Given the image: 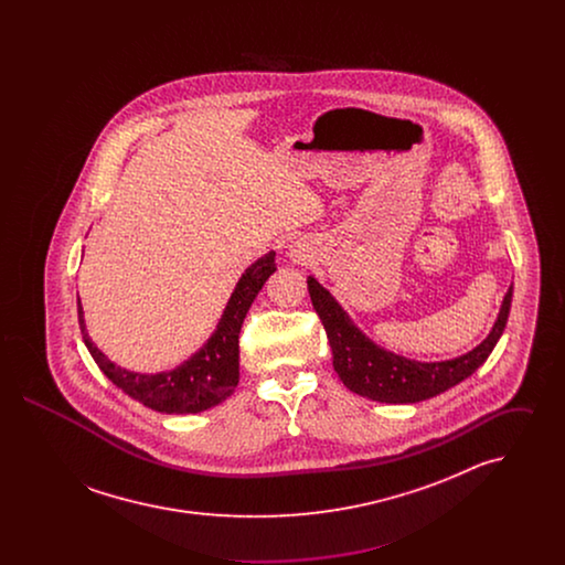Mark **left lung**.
I'll use <instances>...</instances> for the list:
<instances>
[{"mask_svg":"<svg viewBox=\"0 0 565 565\" xmlns=\"http://www.w3.org/2000/svg\"><path fill=\"white\" fill-rule=\"evenodd\" d=\"M307 288L330 341L332 366L343 385L358 396L387 404L428 401L483 366L507 328L512 302L511 284L489 334L475 350L451 360L419 362L376 345L313 275L307 277Z\"/></svg>","mask_w":565,"mask_h":565,"instance_id":"1","label":"left lung"}]
</instances>
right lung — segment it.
<instances>
[{"instance_id": "obj_1", "label": "right lung", "mask_w": 565, "mask_h": 565, "mask_svg": "<svg viewBox=\"0 0 565 565\" xmlns=\"http://www.w3.org/2000/svg\"><path fill=\"white\" fill-rule=\"evenodd\" d=\"M275 270L277 265L273 249L243 270L233 295L215 323L212 337L189 360L171 371L137 373L114 364L88 337L78 296V322L84 345L102 369V373L137 403L167 415H189L207 411L215 404L224 403L239 383L242 323L254 298L263 290L265 281Z\"/></svg>"}]
</instances>
